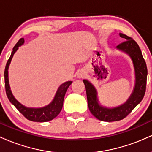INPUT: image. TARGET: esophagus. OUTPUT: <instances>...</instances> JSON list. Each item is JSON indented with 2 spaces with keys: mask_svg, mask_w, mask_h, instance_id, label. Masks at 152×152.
<instances>
[{
  "mask_svg": "<svg viewBox=\"0 0 152 152\" xmlns=\"http://www.w3.org/2000/svg\"><path fill=\"white\" fill-rule=\"evenodd\" d=\"M83 74H81V75H80L79 77H80V78H82V77H83Z\"/></svg>",
  "mask_w": 152,
  "mask_h": 152,
  "instance_id": "esophagus-1",
  "label": "esophagus"
}]
</instances>
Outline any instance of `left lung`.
Instances as JSON below:
<instances>
[{
    "label": "left lung",
    "instance_id": "1",
    "mask_svg": "<svg viewBox=\"0 0 152 152\" xmlns=\"http://www.w3.org/2000/svg\"><path fill=\"white\" fill-rule=\"evenodd\" d=\"M119 36L126 41L118 44L116 48L128 53L133 61L136 75L135 88L129 99L124 104L114 109H106L98 104L96 91L93 85L86 80H83L86 87L88 109L91 113L101 121H116L126 117L132 110L142 102L146 91L147 67L139 45L133 38L126 35L119 34Z\"/></svg>",
    "mask_w": 152,
    "mask_h": 152
}]
</instances>
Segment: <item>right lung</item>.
<instances>
[{
    "label": "right lung",
    "mask_w": 152,
    "mask_h": 152,
    "mask_svg": "<svg viewBox=\"0 0 152 152\" xmlns=\"http://www.w3.org/2000/svg\"><path fill=\"white\" fill-rule=\"evenodd\" d=\"M24 43L23 38H20L18 41V43L13 47V51H12L11 55H10L9 59L7 61L6 68H5L4 71V78H5V87H6V95L11 104L13 105L17 109L20 111L21 114L23 115L27 119L30 120L32 121L36 122H45L48 121L50 120L53 119L54 118L56 117L59 114V113L61 111L63 107V104H64V99L66 91L68 88L71 84L72 81H67L64 83L60 86L57 91L56 94L55 96L53 101L49 105L45 106L41 109H33V108H26L22 104H20L18 101L13 97V94L11 93V91L10 89L9 83H8V67H9L10 63L11 61V59L13 58V54L18 50V47L21 46Z\"/></svg>",
    "instance_id": "obj_1"
}]
</instances>
